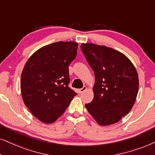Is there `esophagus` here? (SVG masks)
<instances>
[{
  "label": "esophagus",
  "mask_w": 155,
  "mask_h": 155,
  "mask_svg": "<svg viewBox=\"0 0 155 155\" xmlns=\"http://www.w3.org/2000/svg\"><path fill=\"white\" fill-rule=\"evenodd\" d=\"M86 89H87V87H86V86H84L83 88H80V89L78 90V92H79V94H82V93L85 91H86Z\"/></svg>",
  "instance_id": "34e87169"
}]
</instances>
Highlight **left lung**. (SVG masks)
Wrapping results in <instances>:
<instances>
[{
  "mask_svg": "<svg viewBox=\"0 0 155 155\" xmlns=\"http://www.w3.org/2000/svg\"><path fill=\"white\" fill-rule=\"evenodd\" d=\"M81 49L94 70V99L86 108L100 125L116 123L130 112L139 89L131 61L123 53L103 45L82 43Z\"/></svg>",
  "mask_w": 155,
  "mask_h": 155,
  "instance_id": "obj_1",
  "label": "left lung"
}]
</instances>
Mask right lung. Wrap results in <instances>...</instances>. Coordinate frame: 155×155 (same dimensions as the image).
<instances>
[{
	"label": "right lung",
	"mask_w": 155,
	"mask_h": 155,
	"mask_svg": "<svg viewBox=\"0 0 155 155\" xmlns=\"http://www.w3.org/2000/svg\"><path fill=\"white\" fill-rule=\"evenodd\" d=\"M78 43L57 42L37 50L22 69L20 89L25 106L41 122L52 123L64 113L76 93L68 86L69 66Z\"/></svg>",
	"instance_id": "obj_1"
}]
</instances>
